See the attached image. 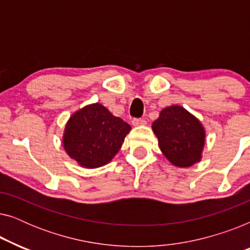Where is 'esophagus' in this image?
<instances>
[{
    "label": "esophagus",
    "mask_w": 250,
    "mask_h": 250,
    "mask_svg": "<svg viewBox=\"0 0 250 250\" xmlns=\"http://www.w3.org/2000/svg\"><path fill=\"white\" fill-rule=\"evenodd\" d=\"M146 122L145 121V119L142 118H134L132 121V125L133 126H142V125H146Z\"/></svg>",
    "instance_id": "34e87169"
}]
</instances>
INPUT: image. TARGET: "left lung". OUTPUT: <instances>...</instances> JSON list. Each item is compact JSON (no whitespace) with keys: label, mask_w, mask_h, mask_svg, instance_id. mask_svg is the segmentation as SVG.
I'll list each match as a JSON object with an SVG mask.
<instances>
[{"label":"left lung","mask_w":250,"mask_h":250,"mask_svg":"<svg viewBox=\"0 0 250 250\" xmlns=\"http://www.w3.org/2000/svg\"><path fill=\"white\" fill-rule=\"evenodd\" d=\"M151 128L160 151L172 165L188 168L203 158L206 131L199 119L182 105L164 108Z\"/></svg>","instance_id":"1"}]
</instances>
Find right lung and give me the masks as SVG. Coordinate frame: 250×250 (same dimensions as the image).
<instances>
[{
    "label": "right lung",
    "mask_w": 250,
    "mask_h": 250,
    "mask_svg": "<svg viewBox=\"0 0 250 250\" xmlns=\"http://www.w3.org/2000/svg\"><path fill=\"white\" fill-rule=\"evenodd\" d=\"M131 126L101 104H91L75 111L63 129V149L84 168H98L110 163L119 151Z\"/></svg>",
    "instance_id": "obj_1"
}]
</instances>
